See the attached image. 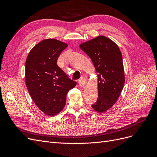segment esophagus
Here are the masks:
<instances>
[{
	"instance_id": "obj_1",
	"label": "esophagus",
	"mask_w": 157,
	"mask_h": 157,
	"mask_svg": "<svg viewBox=\"0 0 157 157\" xmlns=\"http://www.w3.org/2000/svg\"><path fill=\"white\" fill-rule=\"evenodd\" d=\"M78 84L80 86H83L86 84V80L85 79H80V80H79Z\"/></svg>"
}]
</instances>
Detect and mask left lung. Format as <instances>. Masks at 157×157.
<instances>
[{"mask_svg": "<svg viewBox=\"0 0 157 157\" xmlns=\"http://www.w3.org/2000/svg\"><path fill=\"white\" fill-rule=\"evenodd\" d=\"M98 73V98L92 107L103 113L116 103L125 82L121 52L115 42L102 35L80 44Z\"/></svg>", "mask_w": 157, "mask_h": 157, "instance_id": "8db88e82", "label": "left lung"}]
</instances>
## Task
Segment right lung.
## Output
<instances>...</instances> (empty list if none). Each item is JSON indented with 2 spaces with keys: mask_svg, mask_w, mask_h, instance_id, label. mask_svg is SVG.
<instances>
[{
  "mask_svg": "<svg viewBox=\"0 0 157 157\" xmlns=\"http://www.w3.org/2000/svg\"><path fill=\"white\" fill-rule=\"evenodd\" d=\"M67 46L56 39H44L33 47L26 59L27 90L37 107L48 116L62 111L67 92L77 84L57 65L59 56Z\"/></svg>",
  "mask_w": 157,
  "mask_h": 157,
  "instance_id": "obj_1",
  "label": "right lung"
}]
</instances>
